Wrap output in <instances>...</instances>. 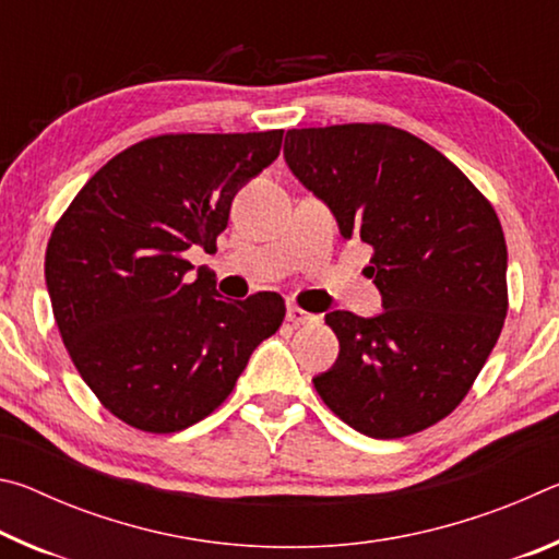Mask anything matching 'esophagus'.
<instances>
[{"mask_svg": "<svg viewBox=\"0 0 559 559\" xmlns=\"http://www.w3.org/2000/svg\"><path fill=\"white\" fill-rule=\"evenodd\" d=\"M286 318H288V323H293V325H310V323H318V316H316V313H308V310H302L300 306H296V302H288Z\"/></svg>", "mask_w": 559, "mask_h": 559, "instance_id": "obj_1", "label": "esophagus"}]
</instances>
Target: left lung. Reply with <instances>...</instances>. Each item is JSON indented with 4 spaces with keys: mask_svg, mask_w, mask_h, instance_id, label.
I'll return each mask as SVG.
<instances>
[{
    "mask_svg": "<svg viewBox=\"0 0 559 559\" xmlns=\"http://www.w3.org/2000/svg\"><path fill=\"white\" fill-rule=\"evenodd\" d=\"M290 173L372 246L365 273L384 310H333L340 355L313 384L372 439H402L449 416L496 347L508 313V249L498 214L461 169L384 122L288 130Z\"/></svg>",
    "mask_w": 559,
    "mask_h": 559,
    "instance_id": "obj_1",
    "label": "left lung"
}]
</instances>
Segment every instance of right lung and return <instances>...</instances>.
Segmentation results:
<instances>
[{
  "label": "right lung",
  "instance_id": "1",
  "mask_svg": "<svg viewBox=\"0 0 559 559\" xmlns=\"http://www.w3.org/2000/svg\"><path fill=\"white\" fill-rule=\"evenodd\" d=\"M283 130L169 132L108 159L56 222L46 288L75 370L147 433L202 421L283 323L278 293L222 298L185 251H216L231 200L281 153Z\"/></svg>",
  "mask_w": 559,
  "mask_h": 559
}]
</instances>
